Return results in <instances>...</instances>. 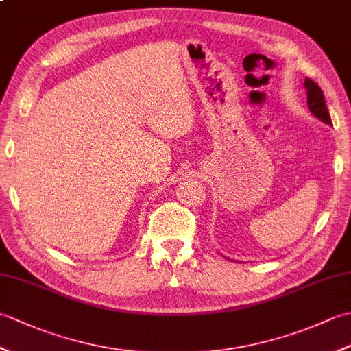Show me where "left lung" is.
<instances>
[{"instance_id": "obj_1", "label": "left lung", "mask_w": 351, "mask_h": 351, "mask_svg": "<svg viewBox=\"0 0 351 351\" xmlns=\"http://www.w3.org/2000/svg\"><path fill=\"white\" fill-rule=\"evenodd\" d=\"M303 86L306 88V93H308V107L311 110V113L315 117L322 119L323 122L332 125V119L329 114V110L326 107V101H324V95L322 88H319V86L314 83L311 78L304 80Z\"/></svg>"}]
</instances>
